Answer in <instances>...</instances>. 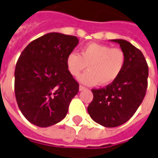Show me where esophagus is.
Masks as SVG:
<instances>
[{
  "mask_svg": "<svg viewBox=\"0 0 158 158\" xmlns=\"http://www.w3.org/2000/svg\"><path fill=\"white\" fill-rule=\"evenodd\" d=\"M86 87H85L84 86H81V85H80V86H79V90L80 91H83V90H86Z\"/></svg>",
  "mask_w": 158,
  "mask_h": 158,
  "instance_id": "1",
  "label": "esophagus"
}]
</instances>
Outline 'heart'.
Segmentation results:
<instances>
[{"label":"heart","instance_id":"b5f03b06","mask_svg":"<svg viewBox=\"0 0 158 158\" xmlns=\"http://www.w3.org/2000/svg\"><path fill=\"white\" fill-rule=\"evenodd\" d=\"M127 56L119 47L99 43H89L80 53L71 52L66 57V68L72 77H78L87 66L88 72L79 77L82 83L106 86L116 81L125 67Z\"/></svg>","mask_w":158,"mask_h":158}]
</instances>
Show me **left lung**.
Instances as JSON below:
<instances>
[{
	"mask_svg": "<svg viewBox=\"0 0 158 158\" xmlns=\"http://www.w3.org/2000/svg\"><path fill=\"white\" fill-rule=\"evenodd\" d=\"M127 56L119 77L106 87L92 89L93 100L87 107L92 120L106 127H116L131 118L146 96L148 66L142 52L130 42L117 39Z\"/></svg>",
	"mask_w": 158,
	"mask_h": 158,
	"instance_id": "1",
	"label": "left lung"
}]
</instances>
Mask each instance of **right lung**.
<instances>
[{
	"label": "right lung",
	"instance_id": "right-lung-1",
	"mask_svg": "<svg viewBox=\"0 0 158 158\" xmlns=\"http://www.w3.org/2000/svg\"><path fill=\"white\" fill-rule=\"evenodd\" d=\"M77 44L75 35L52 32L30 42L21 53L15 68V96L30 123L47 127L66 116L79 84L66 61Z\"/></svg>",
	"mask_w": 158,
	"mask_h": 158
}]
</instances>
